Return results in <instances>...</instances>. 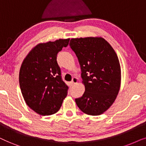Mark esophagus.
Returning a JSON list of instances; mask_svg holds the SVG:
<instances>
[{"label": "esophagus", "mask_w": 146, "mask_h": 146, "mask_svg": "<svg viewBox=\"0 0 146 146\" xmlns=\"http://www.w3.org/2000/svg\"><path fill=\"white\" fill-rule=\"evenodd\" d=\"M78 78H77V77H73V78L72 79V81L71 82V86H73L75 84H76V83L78 82Z\"/></svg>", "instance_id": "34e87169"}]
</instances>
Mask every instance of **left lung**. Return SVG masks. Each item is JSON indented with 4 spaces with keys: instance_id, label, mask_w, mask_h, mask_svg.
Instances as JSON below:
<instances>
[{
    "instance_id": "8db88e82",
    "label": "left lung",
    "mask_w": 146,
    "mask_h": 146,
    "mask_svg": "<svg viewBox=\"0 0 146 146\" xmlns=\"http://www.w3.org/2000/svg\"><path fill=\"white\" fill-rule=\"evenodd\" d=\"M69 45L78 59L85 91L75 99L85 113L99 115L115 102L121 85V67L117 55L102 37L71 38Z\"/></svg>"
}]
</instances>
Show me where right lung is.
<instances>
[{"instance_id": "1", "label": "right lung", "mask_w": 146, "mask_h": 146, "mask_svg": "<svg viewBox=\"0 0 146 146\" xmlns=\"http://www.w3.org/2000/svg\"><path fill=\"white\" fill-rule=\"evenodd\" d=\"M69 42V38H67L38 44L21 65V93L27 106L39 115L57 113L67 96L69 87L62 80L57 56Z\"/></svg>"}]
</instances>
